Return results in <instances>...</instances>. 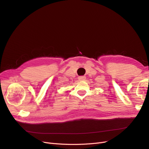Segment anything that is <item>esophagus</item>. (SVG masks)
I'll use <instances>...</instances> for the list:
<instances>
[{
    "label": "esophagus",
    "instance_id": "1",
    "mask_svg": "<svg viewBox=\"0 0 149 149\" xmlns=\"http://www.w3.org/2000/svg\"><path fill=\"white\" fill-rule=\"evenodd\" d=\"M78 79L79 81H84L86 80V77L85 76H80L78 77Z\"/></svg>",
    "mask_w": 149,
    "mask_h": 149
}]
</instances>
